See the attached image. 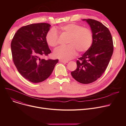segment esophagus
Segmentation results:
<instances>
[{
    "mask_svg": "<svg viewBox=\"0 0 126 126\" xmlns=\"http://www.w3.org/2000/svg\"><path fill=\"white\" fill-rule=\"evenodd\" d=\"M59 62H61V63H68V62L67 61H65V60H59Z\"/></svg>",
    "mask_w": 126,
    "mask_h": 126,
    "instance_id": "34e87169",
    "label": "esophagus"
}]
</instances>
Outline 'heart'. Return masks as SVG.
Listing matches in <instances>:
<instances>
[{
  "instance_id": "heart-1",
  "label": "heart",
  "mask_w": 126,
  "mask_h": 126,
  "mask_svg": "<svg viewBox=\"0 0 126 126\" xmlns=\"http://www.w3.org/2000/svg\"><path fill=\"white\" fill-rule=\"evenodd\" d=\"M62 32L70 36L67 46H61L54 52V56L63 60H69L76 57L77 51L84 52L88 50L93 42V35L91 30L75 23H69L60 27ZM46 41L51 47H56L59 44L58 33L54 30L48 32Z\"/></svg>"
}]
</instances>
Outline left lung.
Wrapping results in <instances>:
<instances>
[{"instance_id":"obj_1","label":"left lung","mask_w":126,"mask_h":126,"mask_svg":"<svg viewBox=\"0 0 126 126\" xmlns=\"http://www.w3.org/2000/svg\"><path fill=\"white\" fill-rule=\"evenodd\" d=\"M89 24L93 42L89 49L77 61V68L71 74L82 84H90L100 78L107 68L113 52V43L109 29L101 22L83 19Z\"/></svg>"}]
</instances>
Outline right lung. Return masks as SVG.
<instances>
[{
  "instance_id": "obj_1",
  "label": "right lung",
  "mask_w": 126,
  "mask_h": 126,
  "mask_svg": "<svg viewBox=\"0 0 126 126\" xmlns=\"http://www.w3.org/2000/svg\"><path fill=\"white\" fill-rule=\"evenodd\" d=\"M50 25L46 23L23 26L15 33L11 47L18 71L32 83L41 82L51 74L59 60L42 59L51 52L46 41Z\"/></svg>"
}]
</instances>
